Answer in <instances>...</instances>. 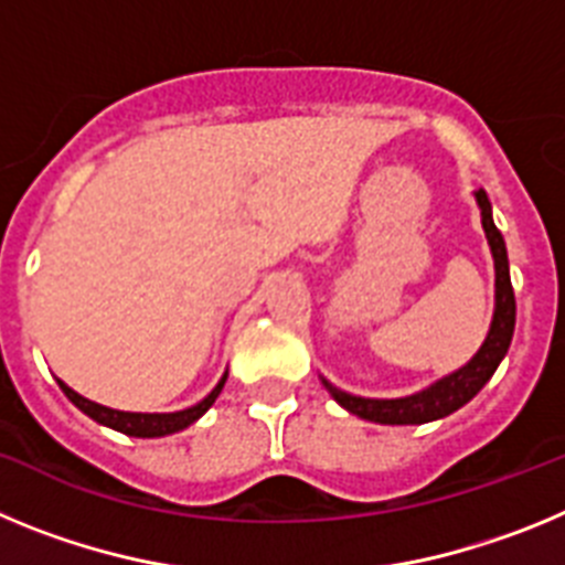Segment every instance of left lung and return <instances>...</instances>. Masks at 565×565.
<instances>
[{"instance_id": "8db88e82", "label": "left lung", "mask_w": 565, "mask_h": 565, "mask_svg": "<svg viewBox=\"0 0 565 565\" xmlns=\"http://www.w3.org/2000/svg\"><path fill=\"white\" fill-rule=\"evenodd\" d=\"M476 201L478 209H481V226L487 232L489 252H492V259H495V313H492V326H489L487 339H483L476 356L469 359L463 367H458L450 376L438 379L430 387H424V391L413 393V396L364 398L339 391L328 379H322L328 393L353 416L376 424H427L450 416L458 407H463L469 398L478 396V391L492 379L501 359L507 356L512 333H515V291H512V279H509L507 243H503L501 232L492 223V203H489L483 189L476 192Z\"/></svg>"}]
</instances>
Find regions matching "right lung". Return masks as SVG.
Segmentation results:
<instances>
[{"label": "right lung", "instance_id": "obj_1", "mask_svg": "<svg viewBox=\"0 0 565 565\" xmlns=\"http://www.w3.org/2000/svg\"><path fill=\"white\" fill-rule=\"evenodd\" d=\"M226 376L228 373H223V379L217 384H214V391L209 393L203 402H198L194 407H186V411H178V413H127V411H113V407H104V404H96L89 402V398L78 396L73 387H67V384L62 382V379H56L58 387L64 391V396L70 398V402L76 404L78 411L87 413L93 422L104 424V427H113V430L124 433V436H132V438H161V436H172V433H181L186 430L189 424H194L198 418L203 416V413L209 411L214 404V398L221 396L223 384H226Z\"/></svg>", "mask_w": 565, "mask_h": 565}]
</instances>
